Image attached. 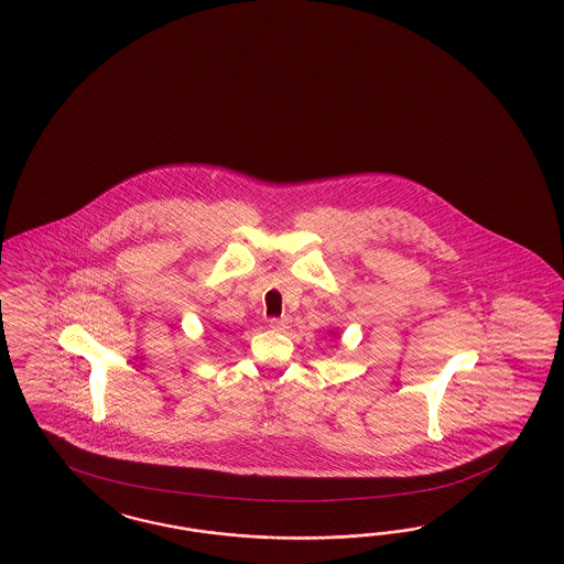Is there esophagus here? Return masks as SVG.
Returning <instances> with one entry per match:
<instances>
[{"label":"esophagus","mask_w":564,"mask_h":564,"mask_svg":"<svg viewBox=\"0 0 564 564\" xmlns=\"http://www.w3.org/2000/svg\"><path fill=\"white\" fill-rule=\"evenodd\" d=\"M292 318L290 316H279V318H271V327L276 330L290 329Z\"/></svg>","instance_id":"obj_1"}]
</instances>
